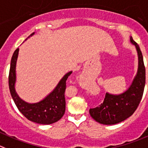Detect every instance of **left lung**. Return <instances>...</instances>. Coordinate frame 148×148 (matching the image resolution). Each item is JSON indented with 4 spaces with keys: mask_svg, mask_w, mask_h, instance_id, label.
<instances>
[{
    "mask_svg": "<svg viewBox=\"0 0 148 148\" xmlns=\"http://www.w3.org/2000/svg\"><path fill=\"white\" fill-rule=\"evenodd\" d=\"M130 42L137 52V72L128 89L119 94L107 92L103 102L99 107L90 109V116L103 125H114L125 121L133 114L143 97L145 85V68L139 45L130 36Z\"/></svg>",
    "mask_w": 148,
    "mask_h": 148,
    "instance_id": "left-lung-1",
    "label": "left lung"
}]
</instances>
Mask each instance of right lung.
Masks as SVG:
<instances>
[{
  "label": "right lung",
  "instance_id": "add662e5",
  "mask_svg": "<svg viewBox=\"0 0 148 148\" xmlns=\"http://www.w3.org/2000/svg\"><path fill=\"white\" fill-rule=\"evenodd\" d=\"M35 34H30L25 41ZM20 49L17 48L12 55L9 76V86L12 97L20 112L29 121L43 125H49L58 121L66 110L65 90L66 82L72 71L66 73L58 85L47 96L36 103H28L19 96L15 89L16 82V66Z\"/></svg>",
  "mask_w": 148,
  "mask_h": 148
}]
</instances>
